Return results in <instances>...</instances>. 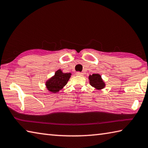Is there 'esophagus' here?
I'll return each mask as SVG.
<instances>
[{
	"mask_svg": "<svg viewBox=\"0 0 148 148\" xmlns=\"http://www.w3.org/2000/svg\"><path fill=\"white\" fill-rule=\"evenodd\" d=\"M76 75H77V76H82V75H83V73H81V72L78 71V72H77V73H76Z\"/></svg>",
	"mask_w": 148,
	"mask_h": 148,
	"instance_id": "1",
	"label": "esophagus"
}]
</instances>
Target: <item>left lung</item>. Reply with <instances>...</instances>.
I'll list each match as a JSON object with an SVG mask.
<instances>
[{
    "label": "left lung",
    "instance_id": "left-lung-1",
    "mask_svg": "<svg viewBox=\"0 0 148 148\" xmlns=\"http://www.w3.org/2000/svg\"><path fill=\"white\" fill-rule=\"evenodd\" d=\"M89 79L90 81V84L93 87L95 88L98 90H100L104 88L105 84L102 81L101 79V76L99 74H93L92 75H90Z\"/></svg>",
    "mask_w": 148,
    "mask_h": 148
}]
</instances>
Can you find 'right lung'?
Returning a JSON list of instances; mask_svg holds the SVG:
<instances>
[{
    "label": "right lung",
    "instance_id": "right-lung-1",
    "mask_svg": "<svg viewBox=\"0 0 148 148\" xmlns=\"http://www.w3.org/2000/svg\"><path fill=\"white\" fill-rule=\"evenodd\" d=\"M70 76V73H63L60 69H59L55 73V76L46 82L47 88L53 93H56L66 85Z\"/></svg>",
    "mask_w": 148,
    "mask_h": 148
}]
</instances>
